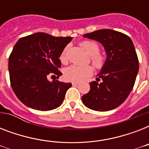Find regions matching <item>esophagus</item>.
<instances>
[{
    "instance_id": "1",
    "label": "esophagus",
    "mask_w": 149,
    "mask_h": 149,
    "mask_svg": "<svg viewBox=\"0 0 149 149\" xmlns=\"http://www.w3.org/2000/svg\"><path fill=\"white\" fill-rule=\"evenodd\" d=\"M72 86H77V85H78V84H79V82L72 81Z\"/></svg>"
}]
</instances>
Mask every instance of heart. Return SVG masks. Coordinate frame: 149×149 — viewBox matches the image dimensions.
Listing matches in <instances>:
<instances>
[{
	"instance_id": "b5f03b06",
	"label": "heart",
	"mask_w": 149,
	"mask_h": 149,
	"mask_svg": "<svg viewBox=\"0 0 149 149\" xmlns=\"http://www.w3.org/2000/svg\"><path fill=\"white\" fill-rule=\"evenodd\" d=\"M82 48L85 50L89 56H91V62L93 65L97 69L103 67L105 63V58L101 54L99 53V45L93 41H84L80 43ZM68 46L64 48L60 55V60L62 63L67 62ZM93 73V68L90 65L86 66H78L71 65L65 70V77L72 81H81L86 77H90Z\"/></svg>"
}]
</instances>
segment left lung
<instances>
[{
    "mask_svg": "<svg viewBox=\"0 0 149 149\" xmlns=\"http://www.w3.org/2000/svg\"><path fill=\"white\" fill-rule=\"evenodd\" d=\"M84 37L101 43L107 58L97 81L90 83L91 90L82 97V101L93 111L113 110L127 99L135 83L139 65L134 44L125 34L111 29H100Z\"/></svg>",
    "mask_w": 149,
    "mask_h": 149,
    "instance_id": "1",
    "label": "left lung"
}]
</instances>
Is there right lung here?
I'll use <instances>...</instances> for the list:
<instances>
[{"label":"right lung","mask_w":149,"mask_h":149,"mask_svg":"<svg viewBox=\"0 0 149 149\" xmlns=\"http://www.w3.org/2000/svg\"><path fill=\"white\" fill-rule=\"evenodd\" d=\"M72 37H54L37 32L21 38L9 56L8 70L15 95L29 107L50 111L63 104L71 83L57 79L62 75L60 55Z\"/></svg>","instance_id":"add662e5"}]
</instances>
